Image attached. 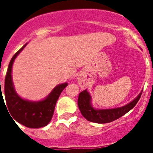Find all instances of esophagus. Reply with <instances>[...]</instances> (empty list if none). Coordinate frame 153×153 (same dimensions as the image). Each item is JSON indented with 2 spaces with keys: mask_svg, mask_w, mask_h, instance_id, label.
Returning a JSON list of instances; mask_svg holds the SVG:
<instances>
[{
  "mask_svg": "<svg viewBox=\"0 0 153 153\" xmlns=\"http://www.w3.org/2000/svg\"><path fill=\"white\" fill-rule=\"evenodd\" d=\"M77 83L81 88H83V87L86 86V82H85V79H84V78L82 76H78Z\"/></svg>",
  "mask_w": 153,
  "mask_h": 153,
  "instance_id": "esophagus-1",
  "label": "esophagus"
}]
</instances>
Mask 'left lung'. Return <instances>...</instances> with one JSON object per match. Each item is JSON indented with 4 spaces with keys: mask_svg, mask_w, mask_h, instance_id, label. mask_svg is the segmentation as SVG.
<instances>
[{
    "mask_svg": "<svg viewBox=\"0 0 153 153\" xmlns=\"http://www.w3.org/2000/svg\"><path fill=\"white\" fill-rule=\"evenodd\" d=\"M143 91L135 98L132 102L126 104L122 107L114 108V109H97L92 106L91 97L86 90L79 93L78 97V106L86 120L90 122L97 123H108L117 120L120 117L127 113L136 105L140 99Z\"/></svg>",
    "mask_w": 153,
    "mask_h": 153,
    "instance_id": "8db88e82",
    "label": "left lung"
}]
</instances>
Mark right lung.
<instances>
[{
    "label": "right lung",
    "mask_w": 153,
    "mask_h": 153,
    "mask_svg": "<svg viewBox=\"0 0 153 153\" xmlns=\"http://www.w3.org/2000/svg\"><path fill=\"white\" fill-rule=\"evenodd\" d=\"M27 44L21 47L10 60L4 81V96L6 108L11 115L12 119L28 128H40L51 122L56 101L67 83L58 85L43 100L32 102L26 100L17 95L12 81V66L15 58ZM2 94L1 91V96ZM4 100V98H3Z\"/></svg>",
    "instance_id": "1"
}]
</instances>
